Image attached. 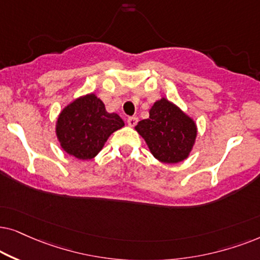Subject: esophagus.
<instances>
[{
	"label": "esophagus",
	"instance_id": "34e87169",
	"mask_svg": "<svg viewBox=\"0 0 260 260\" xmlns=\"http://www.w3.org/2000/svg\"><path fill=\"white\" fill-rule=\"evenodd\" d=\"M127 123H128V126H129V127H134V126H136V124L138 123V117H137V116H131V117H128Z\"/></svg>",
	"mask_w": 260,
	"mask_h": 260
}]
</instances>
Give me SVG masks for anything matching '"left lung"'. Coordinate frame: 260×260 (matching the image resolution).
I'll return each mask as SVG.
<instances>
[{
  "label": "left lung",
  "mask_w": 260,
  "mask_h": 260,
  "mask_svg": "<svg viewBox=\"0 0 260 260\" xmlns=\"http://www.w3.org/2000/svg\"><path fill=\"white\" fill-rule=\"evenodd\" d=\"M148 113L150 116L139 121L136 131L143 137L152 155L166 164L188 158L197 137L195 120L165 98L157 100Z\"/></svg>",
  "instance_id": "obj_1"
}]
</instances>
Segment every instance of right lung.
<instances>
[{
  "label": "right lung",
  "mask_w": 260,
  "mask_h": 260,
  "mask_svg": "<svg viewBox=\"0 0 260 260\" xmlns=\"http://www.w3.org/2000/svg\"><path fill=\"white\" fill-rule=\"evenodd\" d=\"M124 122L108 113L96 94L82 95L65 106L55 121V136L69 155L88 160L100 153L106 141Z\"/></svg>",
  "instance_id": "right-lung-1"
}]
</instances>
